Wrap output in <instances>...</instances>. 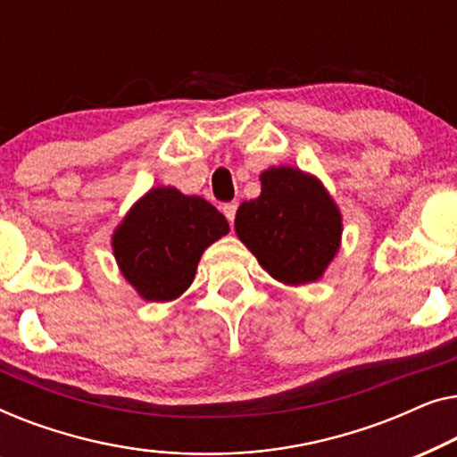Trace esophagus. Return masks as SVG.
<instances>
[{
    "label": "esophagus",
    "instance_id": "esophagus-1",
    "mask_svg": "<svg viewBox=\"0 0 457 457\" xmlns=\"http://www.w3.org/2000/svg\"><path fill=\"white\" fill-rule=\"evenodd\" d=\"M222 212H224V216L228 218V222H233V220H235V214H237V204H235V202L224 204V205H222Z\"/></svg>",
    "mask_w": 457,
    "mask_h": 457
}]
</instances>
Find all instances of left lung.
<instances>
[{"label":"left lung","mask_w":457,"mask_h":457,"mask_svg":"<svg viewBox=\"0 0 457 457\" xmlns=\"http://www.w3.org/2000/svg\"><path fill=\"white\" fill-rule=\"evenodd\" d=\"M260 183V195L237 210V237L278 283H316L341 249L339 205L320 179L295 166H270Z\"/></svg>","instance_id":"obj_1"}]
</instances>
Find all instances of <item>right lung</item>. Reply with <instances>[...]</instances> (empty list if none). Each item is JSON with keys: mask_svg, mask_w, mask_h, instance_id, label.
Instances as JSON below:
<instances>
[{"mask_svg": "<svg viewBox=\"0 0 457 457\" xmlns=\"http://www.w3.org/2000/svg\"><path fill=\"white\" fill-rule=\"evenodd\" d=\"M210 202L177 187H152L112 233V252L127 283L145 302H174L195 278L202 253L228 233Z\"/></svg>", "mask_w": 457, "mask_h": 457, "instance_id": "right-lung-1", "label": "right lung"}]
</instances>
